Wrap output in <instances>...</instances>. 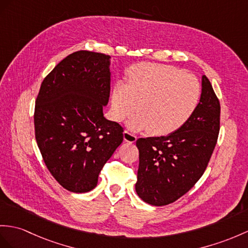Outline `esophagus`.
I'll return each instance as SVG.
<instances>
[{
    "mask_svg": "<svg viewBox=\"0 0 248 248\" xmlns=\"http://www.w3.org/2000/svg\"><path fill=\"white\" fill-rule=\"evenodd\" d=\"M123 136H124V140L126 142H129V143H134L137 141V136H135L134 134H131L128 130H125L123 132Z\"/></svg>",
    "mask_w": 248,
    "mask_h": 248,
    "instance_id": "obj_1",
    "label": "esophagus"
}]
</instances>
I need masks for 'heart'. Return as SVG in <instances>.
Masks as SVG:
<instances>
[{"mask_svg":"<svg viewBox=\"0 0 248 248\" xmlns=\"http://www.w3.org/2000/svg\"><path fill=\"white\" fill-rule=\"evenodd\" d=\"M202 94L194 75L171 65L141 63L132 66L126 84L113 89L111 113L116 121L138 116L132 129H145L153 136H167L180 129L195 113Z\"/></svg>","mask_w":248,"mask_h":248,"instance_id":"1","label":"heart"}]
</instances>
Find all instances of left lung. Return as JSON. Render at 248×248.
<instances>
[{
  "label": "left lung",
  "mask_w": 248,
  "mask_h": 248,
  "mask_svg": "<svg viewBox=\"0 0 248 248\" xmlns=\"http://www.w3.org/2000/svg\"><path fill=\"white\" fill-rule=\"evenodd\" d=\"M220 102L206 76L188 122L172 134L140 138L136 191L155 206L173 203L198 182L214 153L220 131Z\"/></svg>",
  "instance_id": "1"
}]
</instances>
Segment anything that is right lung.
<instances>
[{
    "mask_svg": "<svg viewBox=\"0 0 248 248\" xmlns=\"http://www.w3.org/2000/svg\"><path fill=\"white\" fill-rule=\"evenodd\" d=\"M110 95L109 56L86 50L62 60L41 84L34 135L47 170L71 192H86L123 142L124 128L103 116Z\"/></svg>",
    "mask_w": 248,
    "mask_h": 248,
    "instance_id": "1",
    "label": "right lung"
}]
</instances>
